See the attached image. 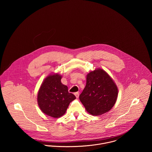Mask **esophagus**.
Wrapping results in <instances>:
<instances>
[{
    "label": "esophagus",
    "mask_w": 152,
    "mask_h": 152,
    "mask_svg": "<svg viewBox=\"0 0 152 152\" xmlns=\"http://www.w3.org/2000/svg\"><path fill=\"white\" fill-rule=\"evenodd\" d=\"M74 95H75V96H76L77 98H78V97H79V93L78 92H75Z\"/></svg>",
    "instance_id": "34e87169"
}]
</instances>
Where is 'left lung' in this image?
<instances>
[{
    "label": "left lung",
    "mask_w": 152,
    "mask_h": 152,
    "mask_svg": "<svg viewBox=\"0 0 152 152\" xmlns=\"http://www.w3.org/2000/svg\"><path fill=\"white\" fill-rule=\"evenodd\" d=\"M118 95L114 81L105 70L98 68L87 74L86 86L79 98L88 113L98 116L112 108Z\"/></svg>",
    "instance_id": "8db88e82"
}]
</instances>
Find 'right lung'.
Instances as JSON below:
<instances>
[{"label":"right lung","instance_id":"obj_1","mask_svg":"<svg viewBox=\"0 0 152 152\" xmlns=\"http://www.w3.org/2000/svg\"><path fill=\"white\" fill-rule=\"evenodd\" d=\"M62 75L49 74L42 83L37 94V103L46 115L58 118L65 114L69 103L76 98L69 93L68 87L61 82Z\"/></svg>","mask_w":152,"mask_h":152}]
</instances>
